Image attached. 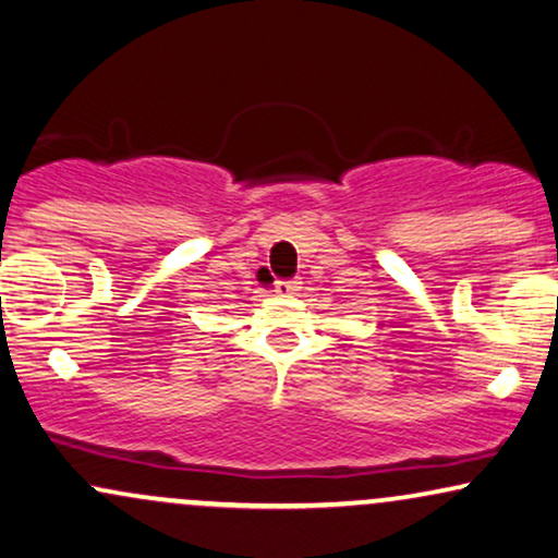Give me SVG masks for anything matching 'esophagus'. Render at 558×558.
Masks as SVG:
<instances>
[{
	"mask_svg": "<svg viewBox=\"0 0 558 558\" xmlns=\"http://www.w3.org/2000/svg\"><path fill=\"white\" fill-rule=\"evenodd\" d=\"M300 284H302V281H277V294L294 296L302 289Z\"/></svg>",
	"mask_w": 558,
	"mask_h": 558,
	"instance_id": "34e87169",
	"label": "esophagus"
}]
</instances>
